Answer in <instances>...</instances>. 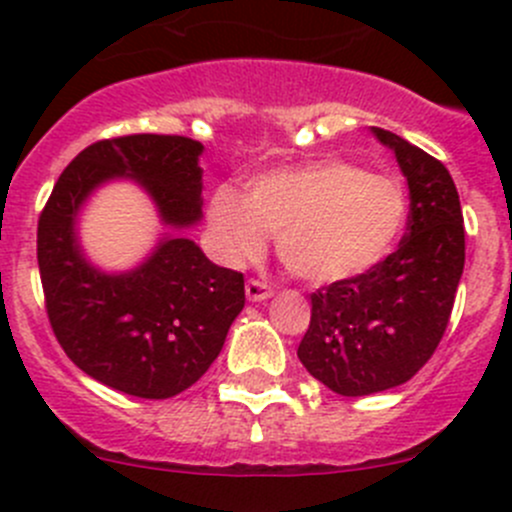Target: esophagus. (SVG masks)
Instances as JSON below:
<instances>
[{"instance_id":"34e87169","label":"esophagus","mask_w":512,"mask_h":512,"mask_svg":"<svg viewBox=\"0 0 512 512\" xmlns=\"http://www.w3.org/2000/svg\"><path fill=\"white\" fill-rule=\"evenodd\" d=\"M245 294L250 301H265L274 294V289L267 282H260V279H247Z\"/></svg>"}]
</instances>
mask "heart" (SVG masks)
Returning a JSON list of instances; mask_svg holds the SVG:
<instances>
[{
  "mask_svg": "<svg viewBox=\"0 0 512 512\" xmlns=\"http://www.w3.org/2000/svg\"><path fill=\"white\" fill-rule=\"evenodd\" d=\"M405 223V186L346 159L265 171L240 193L220 186L208 201L213 245L228 265L260 257L265 233H274L279 262L309 284L373 272L395 250Z\"/></svg>",
  "mask_w": 512,
  "mask_h": 512,
  "instance_id": "obj_1",
  "label": "heart"
}]
</instances>
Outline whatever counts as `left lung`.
Segmentation results:
<instances>
[{
  "instance_id": "left-lung-1",
  "label": "left lung",
  "mask_w": 512,
  "mask_h": 512,
  "mask_svg": "<svg viewBox=\"0 0 512 512\" xmlns=\"http://www.w3.org/2000/svg\"><path fill=\"white\" fill-rule=\"evenodd\" d=\"M370 132L395 152L407 179V233L373 272L311 294V324L297 351L304 368L343 397L407 383L432 358L466 260L459 191L446 166L387 129Z\"/></svg>"
}]
</instances>
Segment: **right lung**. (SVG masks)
Masks as SVG:
<instances>
[{
  "label": "right lung",
  "instance_id": "obj_1",
  "mask_svg": "<svg viewBox=\"0 0 512 512\" xmlns=\"http://www.w3.org/2000/svg\"><path fill=\"white\" fill-rule=\"evenodd\" d=\"M201 154V142L179 134L102 139L66 166L39 218V272L58 343L90 378L144 400L179 395L211 368L245 306V279L179 233L134 270L102 272L80 247L78 213L95 188L132 179L166 228H191L203 206Z\"/></svg>",
  "mask_w": 512,
  "mask_h": 512
}]
</instances>
